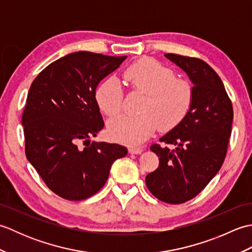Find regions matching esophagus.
I'll return each instance as SVG.
<instances>
[{
	"mask_svg": "<svg viewBox=\"0 0 252 252\" xmlns=\"http://www.w3.org/2000/svg\"><path fill=\"white\" fill-rule=\"evenodd\" d=\"M143 152V149L141 147H129V153L130 154H141Z\"/></svg>",
	"mask_w": 252,
	"mask_h": 252,
	"instance_id": "obj_1",
	"label": "esophagus"
}]
</instances>
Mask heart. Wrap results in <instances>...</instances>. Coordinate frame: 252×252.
Returning <instances> with one entry per match:
<instances>
[{
    "instance_id": "b5f03b06",
    "label": "heart",
    "mask_w": 252,
    "mask_h": 252,
    "mask_svg": "<svg viewBox=\"0 0 252 252\" xmlns=\"http://www.w3.org/2000/svg\"><path fill=\"white\" fill-rule=\"evenodd\" d=\"M123 79L134 92L145 94L138 116L122 115L111 120L108 132L114 140L137 145L159 127L167 132L183 121L194 101L190 82L176 79L172 69L153 58H141L123 72ZM125 92L114 77L103 80L95 90V100L106 116L115 117L122 109Z\"/></svg>"
}]
</instances>
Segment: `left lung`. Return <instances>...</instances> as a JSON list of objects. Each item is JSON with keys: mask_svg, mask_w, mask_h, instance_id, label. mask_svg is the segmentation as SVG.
Listing matches in <instances>:
<instances>
[{"mask_svg": "<svg viewBox=\"0 0 252 252\" xmlns=\"http://www.w3.org/2000/svg\"><path fill=\"white\" fill-rule=\"evenodd\" d=\"M194 83L191 108L178 126L153 144L159 167L147 174L146 186L159 200L172 205L196 197L221 169L232 132L233 106L218 73L199 58L165 54Z\"/></svg>", "mask_w": 252, "mask_h": 252, "instance_id": "8db88e82", "label": "left lung"}]
</instances>
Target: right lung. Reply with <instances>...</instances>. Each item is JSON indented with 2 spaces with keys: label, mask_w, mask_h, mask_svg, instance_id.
<instances>
[{
  "label": "right lung",
  "mask_w": 252,
  "mask_h": 252,
  "mask_svg": "<svg viewBox=\"0 0 252 252\" xmlns=\"http://www.w3.org/2000/svg\"><path fill=\"white\" fill-rule=\"evenodd\" d=\"M126 58L71 53L50 63L31 84L21 118L25 153L46 186L63 199L96 194L111 164L127 154L119 144L90 142L104 127L96 87Z\"/></svg>",
  "instance_id": "right-lung-1"
}]
</instances>
